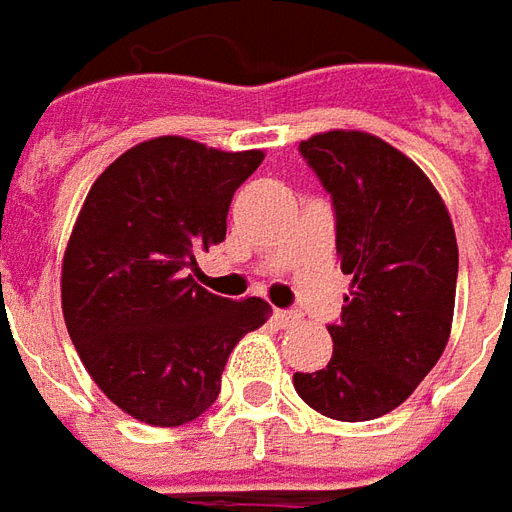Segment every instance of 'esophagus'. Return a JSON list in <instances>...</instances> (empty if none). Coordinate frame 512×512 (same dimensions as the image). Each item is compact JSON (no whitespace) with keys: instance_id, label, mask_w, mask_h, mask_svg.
<instances>
[{"instance_id":"1","label":"esophagus","mask_w":512,"mask_h":512,"mask_svg":"<svg viewBox=\"0 0 512 512\" xmlns=\"http://www.w3.org/2000/svg\"><path fill=\"white\" fill-rule=\"evenodd\" d=\"M273 320L278 322L281 328H292V325H297V322H300V314H295V311H289V308H275Z\"/></svg>"}]
</instances>
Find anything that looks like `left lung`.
<instances>
[{
	"label": "left lung",
	"instance_id": "left-lung-1",
	"mask_svg": "<svg viewBox=\"0 0 512 512\" xmlns=\"http://www.w3.org/2000/svg\"><path fill=\"white\" fill-rule=\"evenodd\" d=\"M300 154L331 195L336 253L353 292L328 325V366L292 380L322 416L369 422L408 400L447 347L455 228L430 179L375 134H314Z\"/></svg>",
	"mask_w": 512,
	"mask_h": 512
}]
</instances>
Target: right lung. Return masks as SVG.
<instances>
[{"label": "right lung", "mask_w": 512, "mask_h": 512, "mask_svg": "<svg viewBox=\"0 0 512 512\" xmlns=\"http://www.w3.org/2000/svg\"><path fill=\"white\" fill-rule=\"evenodd\" d=\"M262 151L157 137L90 187L63 259V317L76 353L121 411L179 427L220 394L231 350L262 328L267 303L192 281L195 250L226 239V215Z\"/></svg>", "instance_id": "right-lung-1"}]
</instances>
